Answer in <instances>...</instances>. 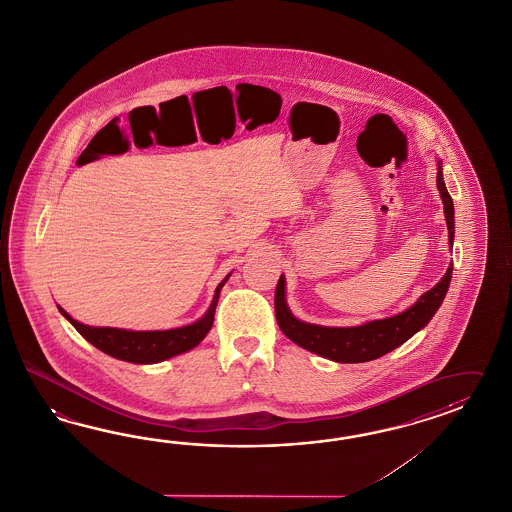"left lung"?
<instances>
[{"label":"left lung","mask_w":512,"mask_h":512,"mask_svg":"<svg viewBox=\"0 0 512 512\" xmlns=\"http://www.w3.org/2000/svg\"><path fill=\"white\" fill-rule=\"evenodd\" d=\"M437 187L444 201V212L448 222L449 244H453V201L448 188L444 185L442 170L438 166ZM453 266L449 264L448 272L431 290H427L420 300L401 314L385 320H374L359 327H322V325L305 324L296 320L288 311L285 301V277L281 275L275 287V320L281 331L292 342L303 349H309L316 355L337 362H366L387 355L388 351L398 348L403 342L418 333L429 324L433 314L442 305L448 292Z\"/></svg>","instance_id":"8db88e82"}]
</instances>
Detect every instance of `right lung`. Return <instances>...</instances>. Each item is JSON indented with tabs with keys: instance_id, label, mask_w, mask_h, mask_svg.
I'll return each mask as SVG.
<instances>
[{
	"instance_id": "1",
	"label": "right lung",
	"mask_w": 512,
	"mask_h": 512,
	"mask_svg": "<svg viewBox=\"0 0 512 512\" xmlns=\"http://www.w3.org/2000/svg\"><path fill=\"white\" fill-rule=\"evenodd\" d=\"M227 277L216 288L214 300H212L209 311L205 312V316L196 324L185 325L179 329L127 331V329H114V327H90V325L79 324L61 307H59V311L63 312L64 316L68 318V322L74 325L75 329L87 338L92 346L101 349L103 353L111 355L114 359H120V361L153 364V362L166 361L179 353H185L188 349L196 348L200 344L205 335L211 331L216 303H218L220 290L224 287Z\"/></svg>"
}]
</instances>
